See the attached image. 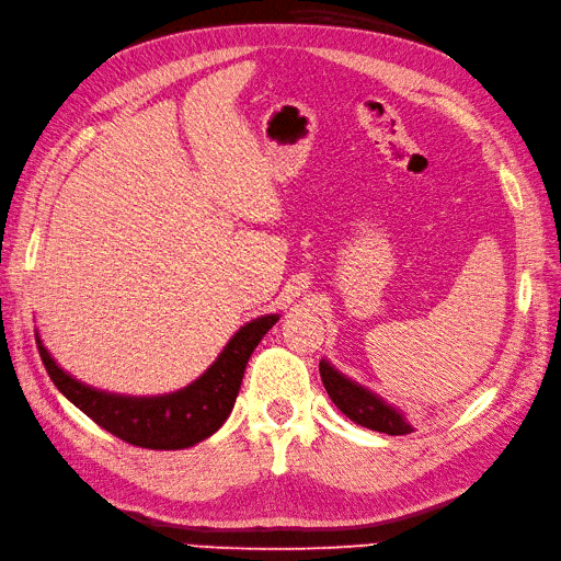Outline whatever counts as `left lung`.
I'll return each instance as SVG.
<instances>
[{"instance_id":"1","label":"left lung","mask_w":561,"mask_h":561,"mask_svg":"<svg viewBox=\"0 0 561 561\" xmlns=\"http://www.w3.org/2000/svg\"><path fill=\"white\" fill-rule=\"evenodd\" d=\"M321 371V381L323 389L331 396V401L335 408L341 410L345 417H351L357 425H363L367 430L383 432V434H410L413 432V425H408L405 417L393 410L391 405H386L381 398L375 393H369L363 386L353 383L351 379H345L339 375L329 363H319Z\"/></svg>"}]
</instances>
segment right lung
<instances>
[{"instance_id":"1","label":"right lung","mask_w":561,"mask_h":561,"mask_svg":"<svg viewBox=\"0 0 561 561\" xmlns=\"http://www.w3.org/2000/svg\"><path fill=\"white\" fill-rule=\"evenodd\" d=\"M276 321V314H268L247 323L234 333V339L202 379L178 393L156 398H127L83 386L55 365L41 339L35 341L49 379L95 425L115 434L122 442L141 446V449L170 451L186 449V446L210 437L228 420L234 398L240 393L249 355L254 353L259 341Z\"/></svg>"}]
</instances>
